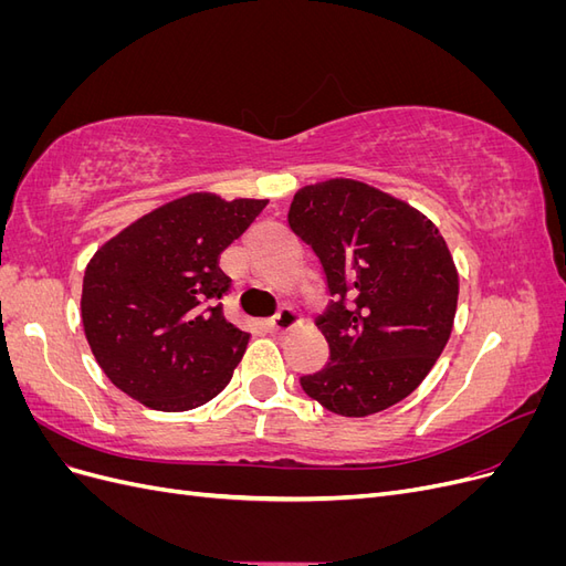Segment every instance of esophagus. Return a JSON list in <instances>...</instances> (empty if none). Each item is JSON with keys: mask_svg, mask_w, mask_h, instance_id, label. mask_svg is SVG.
Returning <instances> with one entry per match:
<instances>
[{"mask_svg": "<svg viewBox=\"0 0 566 566\" xmlns=\"http://www.w3.org/2000/svg\"><path fill=\"white\" fill-rule=\"evenodd\" d=\"M297 314L293 310H287V306H283V310L276 312V316L266 321V331L269 333H285L293 328V325H297Z\"/></svg>", "mask_w": 566, "mask_h": 566, "instance_id": "34e87169", "label": "esophagus"}]
</instances>
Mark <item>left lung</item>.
Listing matches in <instances>:
<instances>
[{
  "label": "left lung",
  "instance_id": "8db88e82",
  "mask_svg": "<svg viewBox=\"0 0 566 566\" xmlns=\"http://www.w3.org/2000/svg\"><path fill=\"white\" fill-rule=\"evenodd\" d=\"M287 227L318 256L328 306L316 318L328 364L300 385L337 416L399 403L432 370L453 328L458 273L439 229L354 179L304 186Z\"/></svg>",
  "mask_w": 566,
  "mask_h": 566
}]
</instances>
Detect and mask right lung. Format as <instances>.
<instances>
[{
    "mask_svg": "<svg viewBox=\"0 0 566 566\" xmlns=\"http://www.w3.org/2000/svg\"><path fill=\"white\" fill-rule=\"evenodd\" d=\"M266 200L191 193L134 221L84 271V335L108 380L148 408L179 413L214 399L248 345L221 312L231 279L219 254Z\"/></svg>",
    "mask_w": 566,
    "mask_h": 566,
    "instance_id": "1",
    "label": "right lung"
}]
</instances>
